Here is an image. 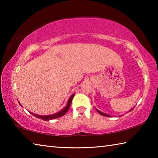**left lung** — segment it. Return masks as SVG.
Instances as JSON below:
<instances>
[{"label":"left lung","instance_id":"8db88e82","mask_svg":"<svg viewBox=\"0 0 158 158\" xmlns=\"http://www.w3.org/2000/svg\"><path fill=\"white\" fill-rule=\"evenodd\" d=\"M133 109H134V108H132V109H130V111H132ZM95 109H96V110H97V111H98V113H99V114H100V115H102V116H106V117H111V116H110V115H108V114H105V113H103V112H102V111H100V110H98V109H96V108H95Z\"/></svg>","mask_w":158,"mask_h":158}]
</instances>
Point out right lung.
I'll return each mask as SVG.
<instances>
[{"mask_svg": "<svg viewBox=\"0 0 158 158\" xmlns=\"http://www.w3.org/2000/svg\"><path fill=\"white\" fill-rule=\"evenodd\" d=\"M74 94H75V93H74V94H73L70 96V98H69V100L68 101V103H67V105L65 106V107H64L62 109V110H60V111L57 112V113L53 114H51V115H46V116H41V115H37V114H35L31 113V112H30V114H31L35 117L37 118H40L42 120H43V121H49V120L57 118L63 116V115L65 114L67 111H68V109L69 108V106H70L71 103H72V100H73V99L74 96ZM19 105H20V103H19Z\"/></svg>", "mask_w": 158, "mask_h": 158, "instance_id": "1", "label": "right lung"}]
</instances>
